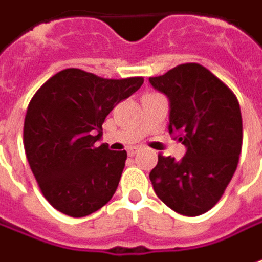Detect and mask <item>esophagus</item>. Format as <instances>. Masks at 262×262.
I'll return each mask as SVG.
<instances>
[{"mask_svg": "<svg viewBox=\"0 0 262 262\" xmlns=\"http://www.w3.org/2000/svg\"><path fill=\"white\" fill-rule=\"evenodd\" d=\"M137 151H138V148H129V150H128V156H136Z\"/></svg>", "mask_w": 262, "mask_h": 262, "instance_id": "obj_1", "label": "esophagus"}]
</instances>
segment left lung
<instances>
[{
  "instance_id": "left-lung-1",
  "label": "left lung",
  "mask_w": 262,
  "mask_h": 262,
  "mask_svg": "<svg viewBox=\"0 0 262 262\" xmlns=\"http://www.w3.org/2000/svg\"><path fill=\"white\" fill-rule=\"evenodd\" d=\"M150 84L169 99V134L186 147L181 160L159 155L150 181L173 211L200 216L223 195L242 148V115L236 96L200 64H182Z\"/></svg>"
}]
</instances>
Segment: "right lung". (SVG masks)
I'll return each instance as SVG.
<instances>
[{
	"label": "right lung",
	"mask_w": 262,
	"mask_h": 262,
	"mask_svg": "<svg viewBox=\"0 0 262 262\" xmlns=\"http://www.w3.org/2000/svg\"><path fill=\"white\" fill-rule=\"evenodd\" d=\"M143 77L102 78L78 68L51 77L30 100L25 118L26 157L49 204L71 217L97 211L115 194L126 151H111L102 124Z\"/></svg>",
	"instance_id": "obj_1"
}]
</instances>
